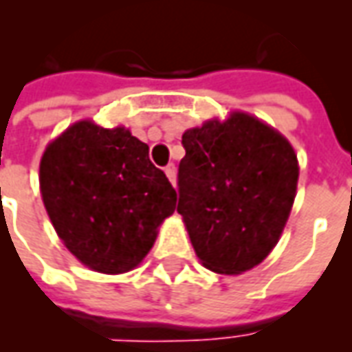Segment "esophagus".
Listing matches in <instances>:
<instances>
[{"label": "esophagus", "mask_w": 352, "mask_h": 352, "mask_svg": "<svg viewBox=\"0 0 352 352\" xmlns=\"http://www.w3.org/2000/svg\"><path fill=\"white\" fill-rule=\"evenodd\" d=\"M164 171H166V175H168L169 183L175 186V181H177V169H175V166H173V164H169V166H166V169H164Z\"/></svg>", "instance_id": "1"}]
</instances>
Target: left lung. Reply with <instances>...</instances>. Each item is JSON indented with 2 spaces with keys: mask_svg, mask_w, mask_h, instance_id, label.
Here are the masks:
<instances>
[{
  "mask_svg": "<svg viewBox=\"0 0 352 352\" xmlns=\"http://www.w3.org/2000/svg\"><path fill=\"white\" fill-rule=\"evenodd\" d=\"M179 206L207 270L239 275L273 251L298 186L292 145L256 116L232 113L183 133Z\"/></svg>",
  "mask_w": 352,
  "mask_h": 352,
  "instance_id": "left-lung-1",
  "label": "left lung"
}]
</instances>
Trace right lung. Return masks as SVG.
Returning <instances> with one entry per match:
<instances>
[{
  "instance_id": "1",
  "label": "right lung",
  "mask_w": 352,
  "mask_h": 352,
  "mask_svg": "<svg viewBox=\"0 0 352 352\" xmlns=\"http://www.w3.org/2000/svg\"><path fill=\"white\" fill-rule=\"evenodd\" d=\"M39 184L60 239L94 272L126 273L153 249L177 192L122 126H69L43 153Z\"/></svg>"
}]
</instances>
